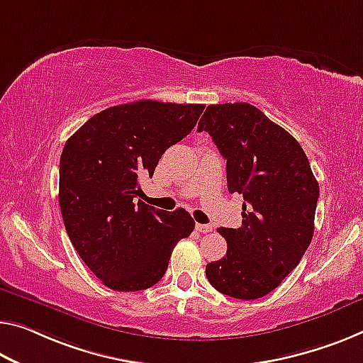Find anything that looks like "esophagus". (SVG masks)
<instances>
[{
	"instance_id": "obj_1",
	"label": "esophagus",
	"mask_w": 363,
	"mask_h": 363,
	"mask_svg": "<svg viewBox=\"0 0 363 363\" xmlns=\"http://www.w3.org/2000/svg\"><path fill=\"white\" fill-rule=\"evenodd\" d=\"M196 230L201 232V233H208V232L213 230V227L206 225V224H196Z\"/></svg>"
}]
</instances>
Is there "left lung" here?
Here are the masks:
<instances>
[{"instance_id": "obj_1", "label": "left lung", "mask_w": 363, "mask_h": 363, "mask_svg": "<svg viewBox=\"0 0 363 363\" xmlns=\"http://www.w3.org/2000/svg\"><path fill=\"white\" fill-rule=\"evenodd\" d=\"M227 160V186L243 194L242 227H220L222 259L206 266L216 291L264 297L298 266L313 238L320 186L292 135L247 102L209 105L198 123Z\"/></svg>"}]
</instances>
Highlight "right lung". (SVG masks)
Listing matches in <instances>:
<instances>
[{
	"instance_id": "1",
	"label": "right lung",
	"mask_w": 363,
	"mask_h": 363,
	"mask_svg": "<svg viewBox=\"0 0 363 363\" xmlns=\"http://www.w3.org/2000/svg\"><path fill=\"white\" fill-rule=\"evenodd\" d=\"M201 104L157 100L115 105L89 118L60 159V209L72 247L104 286L118 292L152 287L194 220L185 209L135 201L139 178L152 177L170 146L191 133Z\"/></svg>"
}]
</instances>
